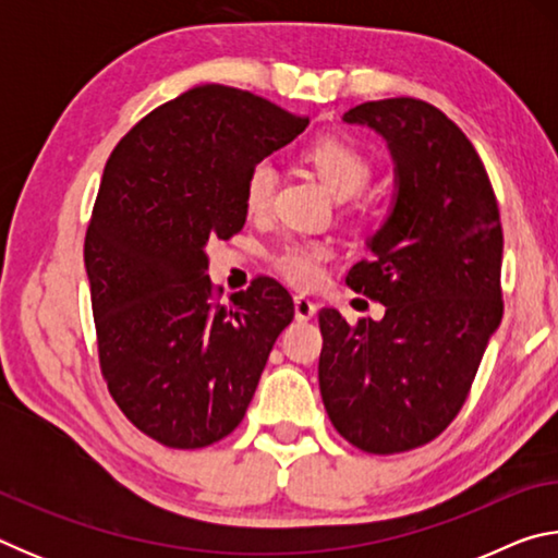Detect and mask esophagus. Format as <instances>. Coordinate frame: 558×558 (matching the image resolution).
Returning <instances> with one entry per match:
<instances>
[{"label":"esophagus","instance_id":"1","mask_svg":"<svg viewBox=\"0 0 558 558\" xmlns=\"http://www.w3.org/2000/svg\"><path fill=\"white\" fill-rule=\"evenodd\" d=\"M317 313V305L310 298L305 295H295V319L298 323H307V319H313Z\"/></svg>","mask_w":558,"mask_h":558}]
</instances>
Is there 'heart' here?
<instances>
[{
  "label": "heart",
  "mask_w": 558,
  "mask_h": 558,
  "mask_svg": "<svg viewBox=\"0 0 558 558\" xmlns=\"http://www.w3.org/2000/svg\"><path fill=\"white\" fill-rule=\"evenodd\" d=\"M305 159L315 167V172L329 186V192L342 202L362 194L374 177L372 159L344 137H317L305 149ZM276 189L278 167L270 159H260L245 174V209L251 214H266L272 204V196H276ZM327 256L329 251L323 243L292 241L276 253V268L292 286L310 288L323 278V263Z\"/></svg>",
  "instance_id": "b5f03b06"
}]
</instances>
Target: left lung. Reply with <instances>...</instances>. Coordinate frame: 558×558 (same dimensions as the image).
Masks as SVG:
<instances>
[{
    "mask_svg": "<svg viewBox=\"0 0 558 558\" xmlns=\"http://www.w3.org/2000/svg\"><path fill=\"white\" fill-rule=\"evenodd\" d=\"M393 159V202L347 286L379 300V323L319 313V391L352 446L391 456L456 418L502 323V223L483 162L456 122L415 98L362 102Z\"/></svg>",
    "mask_w": 558,
    "mask_h": 558,
    "instance_id": "1",
    "label": "left lung"
}]
</instances>
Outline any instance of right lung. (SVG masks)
I'll return each instance as SVG.
<instances>
[{
  "label": "right lung",
  "mask_w": 558,
  "mask_h": 558,
  "mask_svg": "<svg viewBox=\"0 0 558 558\" xmlns=\"http://www.w3.org/2000/svg\"><path fill=\"white\" fill-rule=\"evenodd\" d=\"M307 118L248 90L196 86L132 128L102 172L86 233L100 369L122 413L169 448H204L239 426L290 292L258 278L214 302L206 243L245 223V174Z\"/></svg>",
  "instance_id": "obj_1"
}]
</instances>
